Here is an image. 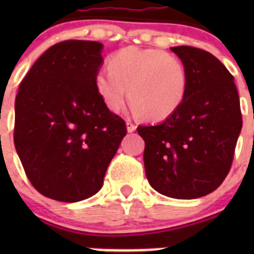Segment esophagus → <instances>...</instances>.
Segmentation results:
<instances>
[{"label":"esophagus","instance_id":"1","mask_svg":"<svg viewBox=\"0 0 254 254\" xmlns=\"http://www.w3.org/2000/svg\"><path fill=\"white\" fill-rule=\"evenodd\" d=\"M126 125H127V131H128V132H134V131H136V128H137V126L134 125V123L132 122V121H129V120H127Z\"/></svg>","mask_w":254,"mask_h":254}]
</instances>
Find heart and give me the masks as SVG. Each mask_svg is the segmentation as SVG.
Here are the masks:
<instances>
[{
	"label": "heart",
	"mask_w": 254,
	"mask_h": 254,
	"mask_svg": "<svg viewBox=\"0 0 254 254\" xmlns=\"http://www.w3.org/2000/svg\"><path fill=\"white\" fill-rule=\"evenodd\" d=\"M109 67L96 72L95 87L111 112L122 111L129 96L136 113L158 122L169 118L185 102L190 73L177 56L127 47L109 58Z\"/></svg>",
	"instance_id": "heart-1"
}]
</instances>
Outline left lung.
I'll return each instance as SVG.
<instances>
[{
  "label": "left lung",
  "mask_w": 254,
  "mask_h": 254,
  "mask_svg": "<svg viewBox=\"0 0 254 254\" xmlns=\"http://www.w3.org/2000/svg\"><path fill=\"white\" fill-rule=\"evenodd\" d=\"M172 51L190 73L185 102L160 125L137 131L151 187L172 198H198L216 190L232 168L241 103L234 77L215 56L190 46Z\"/></svg>",
  "instance_id": "1"
}]
</instances>
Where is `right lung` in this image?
Returning <instances> with one entry per match:
<instances>
[{
	"label": "right lung",
	"instance_id": "1",
	"mask_svg": "<svg viewBox=\"0 0 254 254\" xmlns=\"http://www.w3.org/2000/svg\"><path fill=\"white\" fill-rule=\"evenodd\" d=\"M102 48L91 40L52 46L22 78L15 100L13 142L26 177L61 202L82 201L102 188L127 133L96 91Z\"/></svg>",
	"mask_w": 254,
	"mask_h": 254
}]
</instances>
